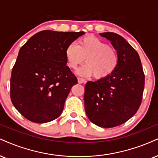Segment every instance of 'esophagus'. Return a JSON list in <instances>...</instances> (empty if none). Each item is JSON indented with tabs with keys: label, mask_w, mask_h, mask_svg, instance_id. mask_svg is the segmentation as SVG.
<instances>
[{
	"label": "esophagus",
	"mask_w": 158,
	"mask_h": 158,
	"mask_svg": "<svg viewBox=\"0 0 158 158\" xmlns=\"http://www.w3.org/2000/svg\"><path fill=\"white\" fill-rule=\"evenodd\" d=\"M77 81H78L79 83H85L86 82V81H85V79L82 78V77H78V78H77Z\"/></svg>",
	"instance_id": "obj_1"
}]
</instances>
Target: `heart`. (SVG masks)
<instances>
[{
  "mask_svg": "<svg viewBox=\"0 0 158 158\" xmlns=\"http://www.w3.org/2000/svg\"><path fill=\"white\" fill-rule=\"evenodd\" d=\"M67 66L76 69L85 61L86 64L78 70V74L92 75L95 79L103 80L116 71L118 65V55L114 47L94 36H87L70 44L65 50Z\"/></svg>",
  "mask_w": 158,
  "mask_h": 158,
  "instance_id": "obj_1",
  "label": "heart"
}]
</instances>
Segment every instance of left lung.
<instances>
[{"label": "left lung", "instance_id": "8db88e82", "mask_svg": "<svg viewBox=\"0 0 158 158\" xmlns=\"http://www.w3.org/2000/svg\"><path fill=\"white\" fill-rule=\"evenodd\" d=\"M111 42L118 55L116 71L106 79L85 85V110L96 125L110 128L125 123L139 110L143 98L145 75L136 50L120 35L100 34Z\"/></svg>", "mask_w": 158, "mask_h": 158}]
</instances>
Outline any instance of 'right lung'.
Segmentation results:
<instances>
[{"mask_svg":"<svg viewBox=\"0 0 158 158\" xmlns=\"http://www.w3.org/2000/svg\"><path fill=\"white\" fill-rule=\"evenodd\" d=\"M84 34L44 30L19 49L10 79V97L23 116L35 123L57 118L72 87L77 84L65 58L69 44Z\"/></svg>","mask_w":158,"mask_h":158,"instance_id":"right-lung-1","label":"right lung"}]
</instances>
